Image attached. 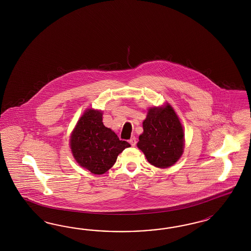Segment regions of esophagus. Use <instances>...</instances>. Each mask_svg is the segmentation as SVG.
Returning a JSON list of instances; mask_svg holds the SVG:
<instances>
[{
	"label": "esophagus",
	"instance_id": "esophagus-1",
	"mask_svg": "<svg viewBox=\"0 0 251 251\" xmlns=\"http://www.w3.org/2000/svg\"><path fill=\"white\" fill-rule=\"evenodd\" d=\"M129 143L130 144L131 146H135L137 144V140L135 137H132V138H130L129 140Z\"/></svg>",
	"mask_w": 251,
	"mask_h": 251
}]
</instances>
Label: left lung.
I'll return each mask as SVG.
<instances>
[{
    "instance_id": "1",
    "label": "left lung",
    "mask_w": 251,
    "mask_h": 251,
    "mask_svg": "<svg viewBox=\"0 0 251 251\" xmlns=\"http://www.w3.org/2000/svg\"><path fill=\"white\" fill-rule=\"evenodd\" d=\"M143 127L137 146L148 162L160 168L174 165L182 154L184 132L173 108L169 105L150 108Z\"/></svg>"
}]
</instances>
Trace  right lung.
<instances>
[{"instance_id":"obj_1","label":"right lung","mask_w":251,"mask_h":251,"mask_svg":"<svg viewBox=\"0 0 251 251\" xmlns=\"http://www.w3.org/2000/svg\"><path fill=\"white\" fill-rule=\"evenodd\" d=\"M129 146L104 126L102 113L94 109L84 112L71 136V149L77 163L97 175L113 167L119 153Z\"/></svg>"}]
</instances>
